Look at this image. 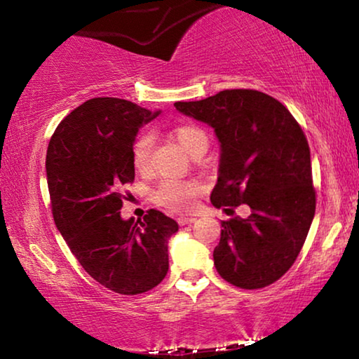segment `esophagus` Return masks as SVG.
Masks as SVG:
<instances>
[{"instance_id":"34e87169","label":"esophagus","mask_w":359,"mask_h":359,"mask_svg":"<svg viewBox=\"0 0 359 359\" xmlns=\"http://www.w3.org/2000/svg\"><path fill=\"white\" fill-rule=\"evenodd\" d=\"M193 222H196V217H178V224L180 225H188V224H193Z\"/></svg>"}]
</instances>
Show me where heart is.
<instances>
[{"instance_id":"1","label":"heart","mask_w":359,"mask_h":359,"mask_svg":"<svg viewBox=\"0 0 359 359\" xmlns=\"http://www.w3.org/2000/svg\"><path fill=\"white\" fill-rule=\"evenodd\" d=\"M173 137L178 140V144L193 156L199 150L208 149L209 140L203 129L196 126H178L173 129ZM154 139L149 132L142 134L135 140L132 147V163L134 168L140 173H144L150 168V154ZM201 186L196 181H180V180H163L155 189L154 198L158 204L165 208L186 212L191 210L194 205L196 196L199 194Z\"/></svg>"}]
</instances>
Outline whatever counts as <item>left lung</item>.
<instances>
[{"instance_id":"obj_1","label":"left lung","mask_w":359,"mask_h":359,"mask_svg":"<svg viewBox=\"0 0 359 359\" xmlns=\"http://www.w3.org/2000/svg\"><path fill=\"white\" fill-rule=\"evenodd\" d=\"M176 111L212 127L220 144L214 208L247 204V219L222 220L214 264L225 281L258 289L296 262L316 214L311 150L291 112L255 90H225Z\"/></svg>"}]
</instances>
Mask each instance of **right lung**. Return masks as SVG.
<instances>
[{
	"mask_svg": "<svg viewBox=\"0 0 359 359\" xmlns=\"http://www.w3.org/2000/svg\"><path fill=\"white\" fill-rule=\"evenodd\" d=\"M151 112L119 97H93L53 132L46 171L57 229L85 271L117 294L154 289L168 273V242L178 222L150 209L122 219V184L132 183V147Z\"/></svg>",
	"mask_w": 359,
	"mask_h": 359,
	"instance_id": "add662e5",
	"label": "right lung"
}]
</instances>
